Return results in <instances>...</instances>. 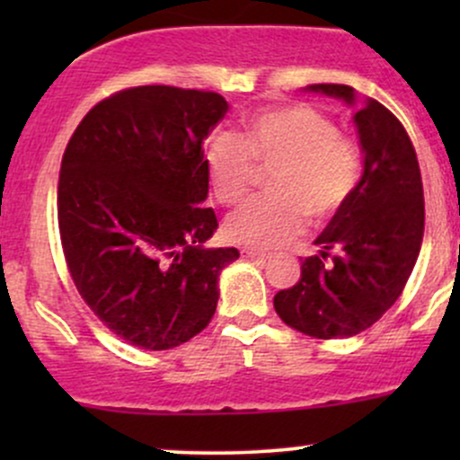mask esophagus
Wrapping results in <instances>:
<instances>
[{
	"mask_svg": "<svg viewBox=\"0 0 460 460\" xmlns=\"http://www.w3.org/2000/svg\"><path fill=\"white\" fill-rule=\"evenodd\" d=\"M242 257H244V260H251V261H260V263H263V261L268 260L266 252L252 251V248H244V251H242Z\"/></svg>",
	"mask_w": 460,
	"mask_h": 460,
	"instance_id": "1",
	"label": "esophagus"
}]
</instances>
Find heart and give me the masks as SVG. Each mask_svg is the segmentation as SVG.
Masks as SVG:
<instances>
[{"instance_id": "obj_1", "label": "heart", "mask_w": 460, "mask_h": 460, "mask_svg": "<svg viewBox=\"0 0 460 460\" xmlns=\"http://www.w3.org/2000/svg\"><path fill=\"white\" fill-rule=\"evenodd\" d=\"M255 164L274 171L272 199L252 200L226 220L235 244L274 248L303 231L305 216L322 225L344 209L361 179L355 142L337 134L335 123L311 105L266 108L244 120V140L216 134L205 151L209 186L218 203L237 205L251 192Z\"/></svg>"}]
</instances>
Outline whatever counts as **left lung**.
Masks as SVG:
<instances>
[{"mask_svg":"<svg viewBox=\"0 0 460 460\" xmlns=\"http://www.w3.org/2000/svg\"><path fill=\"white\" fill-rule=\"evenodd\" d=\"M305 91L355 108L363 175L314 240L320 251L303 261L298 283L274 296V309L305 335L340 340L369 329L402 294L424 240V188L409 134L385 105L369 97L358 102L346 84Z\"/></svg>","mask_w":460,"mask_h":460,"instance_id":"8db88e82","label":"left lung"}]
</instances>
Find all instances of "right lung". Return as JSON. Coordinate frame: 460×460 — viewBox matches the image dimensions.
Wrapping results in <instances>:
<instances>
[{"mask_svg":"<svg viewBox=\"0 0 460 460\" xmlns=\"http://www.w3.org/2000/svg\"><path fill=\"white\" fill-rule=\"evenodd\" d=\"M218 93L138 86L103 99L68 140L58 225L79 296L114 335L168 350L214 318L237 248L218 229L203 140L225 119Z\"/></svg>","mask_w":460,"mask_h":460,"instance_id":"right-lung-1","label":"right lung"}]
</instances>
